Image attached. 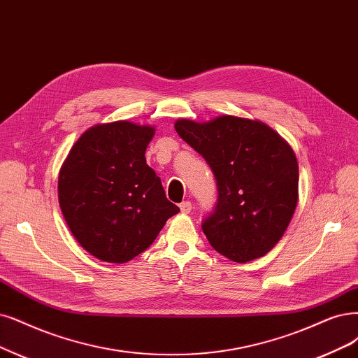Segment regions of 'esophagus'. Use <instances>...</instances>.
Instances as JSON below:
<instances>
[{"label":"esophagus","instance_id":"34e87169","mask_svg":"<svg viewBox=\"0 0 358 358\" xmlns=\"http://www.w3.org/2000/svg\"><path fill=\"white\" fill-rule=\"evenodd\" d=\"M192 208H193V206H192L190 202H182V203H180V209H181L182 214H190Z\"/></svg>","mask_w":358,"mask_h":358}]
</instances>
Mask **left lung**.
<instances>
[{
	"mask_svg": "<svg viewBox=\"0 0 358 358\" xmlns=\"http://www.w3.org/2000/svg\"><path fill=\"white\" fill-rule=\"evenodd\" d=\"M176 131L213 169L218 202L202 230L234 262L264 257L282 239L298 203L292 148L259 121L224 115L209 122L178 119Z\"/></svg>",
	"mask_w": 358,
	"mask_h": 358,
	"instance_id": "1",
	"label": "left lung"
}]
</instances>
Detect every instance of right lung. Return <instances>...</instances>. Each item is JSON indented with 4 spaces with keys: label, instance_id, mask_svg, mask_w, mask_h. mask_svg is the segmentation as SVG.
<instances>
[{
    "label": "right lung",
    "instance_id": "right-lung-1",
    "mask_svg": "<svg viewBox=\"0 0 358 358\" xmlns=\"http://www.w3.org/2000/svg\"><path fill=\"white\" fill-rule=\"evenodd\" d=\"M155 127L128 121L88 128L59 172V203L85 250L122 264L148 249L168 218L180 213L145 164Z\"/></svg>",
    "mask_w": 358,
    "mask_h": 358
}]
</instances>
